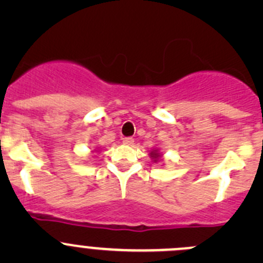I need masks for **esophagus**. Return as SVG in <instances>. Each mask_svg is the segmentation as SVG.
<instances>
[{
    "instance_id": "esophagus-1",
    "label": "esophagus",
    "mask_w": 263,
    "mask_h": 263,
    "mask_svg": "<svg viewBox=\"0 0 263 263\" xmlns=\"http://www.w3.org/2000/svg\"><path fill=\"white\" fill-rule=\"evenodd\" d=\"M135 142V139H132V137H124L123 139V144L127 145V146H132Z\"/></svg>"
}]
</instances>
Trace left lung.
Wrapping results in <instances>:
<instances>
[{
    "label": "left lung",
    "mask_w": 263,
    "mask_h": 263,
    "mask_svg": "<svg viewBox=\"0 0 263 263\" xmlns=\"http://www.w3.org/2000/svg\"><path fill=\"white\" fill-rule=\"evenodd\" d=\"M151 155H153V158H156V156H159L158 154H156V153H154V151H153V153H151Z\"/></svg>",
    "instance_id": "8db88e82"
}]
</instances>
